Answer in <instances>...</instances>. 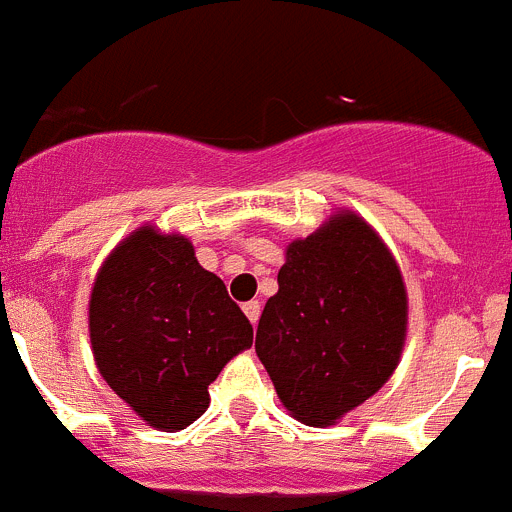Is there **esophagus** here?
<instances>
[{
	"label": "esophagus",
	"mask_w": 512,
	"mask_h": 512,
	"mask_svg": "<svg viewBox=\"0 0 512 512\" xmlns=\"http://www.w3.org/2000/svg\"><path fill=\"white\" fill-rule=\"evenodd\" d=\"M243 312H246V318L251 320V325H256L261 318V302L259 300L246 302V305H243Z\"/></svg>",
	"instance_id": "esophagus-1"
}]
</instances>
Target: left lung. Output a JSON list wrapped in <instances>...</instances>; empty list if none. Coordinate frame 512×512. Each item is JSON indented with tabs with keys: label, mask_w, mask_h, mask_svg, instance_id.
Wrapping results in <instances>:
<instances>
[{
	"label": "left lung",
	"mask_w": 512,
	"mask_h": 512,
	"mask_svg": "<svg viewBox=\"0 0 512 512\" xmlns=\"http://www.w3.org/2000/svg\"><path fill=\"white\" fill-rule=\"evenodd\" d=\"M256 330V354L284 408L330 425L395 372L408 295L390 251L361 217L341 212L289 243Z\"/></svg>",
	"instance_id": "left-lung-1"
}]
</instances>
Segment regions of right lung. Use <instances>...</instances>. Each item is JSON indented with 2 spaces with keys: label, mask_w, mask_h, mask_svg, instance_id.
Instances as JSON below:
<instances>
[{
  "label": "right lung",
  "mask_w": 512,
  "mask_h": 512,
  "mask_svg": "<svg viewBox=\"0 0 512 512\" xmlns=\"http://www.w3.org/2000/svg\"><path fill=\"white\" fill-rule=\"evenodd\" d=\"M99 374L140 418L182 431L210 405L223 366L253 328L184 235L140 228L104 261L89 300Z\"/></svg>",
  "instance_id": "obj_1"
}]
</instances>
